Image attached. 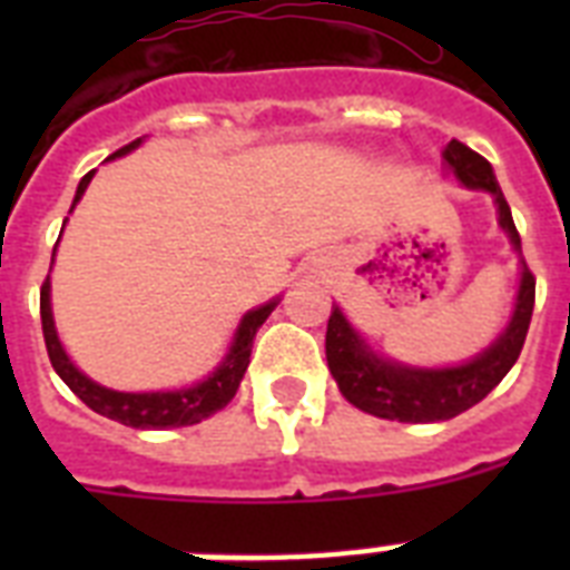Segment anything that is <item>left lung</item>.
Here are the masks:
<instances>
[{"instance_id": "1", "label": "left lung", "mask_w": 570, "mask_h": 570, "mask_svg": "<svg viewBox=\"0 0 570 570\" xmlns=\"http://www.w3.org/2000/svg\"><path fill=\"white\" fill-rule=\"evenodd\" d=\"M443 163L455 174V180L464 183L468 189H485L494 197L500 227L512 242V248L521 254V236L512 222V209L505 204L503 189L497 186L494 168L485 156H479L476 150H470L468 145L452 138L443 150ZM532 304H535V277L523 263L518 302H514L512 320L503 334L468 364L443 366V370H420V366H405L379 357L348 325L340 307H334L328 320V334H325L328 370L337 381L340 393L366 414L381 416V420H399V423L452 420L461 411L482 402L512 370L521 355L527 331H530Z\"/></svg>"}]
</instances>
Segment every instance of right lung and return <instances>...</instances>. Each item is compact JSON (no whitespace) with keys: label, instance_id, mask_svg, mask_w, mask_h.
I'll return each instance as SVG.
<instances>
[{"label":"right lung","instance_id":"1","mask_svg":"<svg viewBox=\"0 0 570 570\" xmlns=\"http://www.w3.org/2000/svg\"><path fill=\"white\" fill-rule=\"evenodd\" d=\"M141 145V138L129 141L127 147H120L109 159L115 156H124L129 150H136ZM94 171H88L76 189L73 206L79 204V197L85 195L88 183H91ZM70 206V213H73ZM56 257V250H52ZM277 307V298L268 304H259L254 311H248L242 316L239 328L233 334L230 352L224 355V361L215 366L213 373L206 375L200 384H191V387L183 390H165V393H120V390H109L91 381L85 373H79L73 366V361L67 357L61 340H58L56 322H52V304H49V275L40 286V325H43V340H47L49 364L61 375L67 387L73 390L76 396L82 399L85 405L97 411V414L109 416L115 423L132 425V429H180V425H195L206 416H213L215 411H222L239 390V381L245 375L250 364V346H254V337H257V328L268 320V313Z\"/></svg>","mask_w":570,"mask_h":570}]
</instances>
